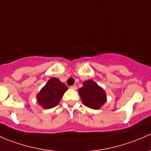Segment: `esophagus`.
<instances>
[{
  "label": "esophagus",
  "mask_w": 151,
  "mask_h": 151,
  "mask_svg": "<svg viewBox=\"0 0 151 151\" xmlns=\"http://www.w3.org/2000/svg\"><path fill=\"white\" fill-rule=\"evenodd\" d=\"M70 88H71V89H73V90H77V85H72V86H71V87H70Z\"/></svg>",
  "instance_id": "esophagus-1"
}]
</instances>
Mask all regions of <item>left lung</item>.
<instances>
[{"instance_id":"left-lung-1","label":"left lung","mask_w":151,"mask_h":151,"mask_svg":"<svg viewBox=\"0 0 151 151\" xmlns=\"http://www.w3.org/2000/svg\"><path fill=\"white\" fill-rule=\"evenodd\" d=\"M78 93L83 104L91 109H99L106 101L104 90L91 80L83 82V87L78 90Z\"/></svg>"}]
</instances>
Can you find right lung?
<instances>
[{"label": "right lung", "instance_id": "right-lung-1", "mask_svg": "<svg viewBox=\"0 0 151 151\" xmlns=\"http://www.w3.org/2000/svg\"><path fill=\"white\" fill-rule=\"evenodd\" d=\"M68 88L55 77H52L36 95L37 102L44 109H50L57 106Z\"/></svg>", "mask_w": 151, "mask_h": 151}]
</instances>
